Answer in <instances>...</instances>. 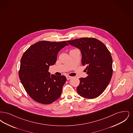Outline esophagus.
<instances>
[{
    "mask_svg": "<svg viewBox=\"0 0 133 133\" xmlns=\"http://www.w3.org/2000/svg\"><path fill=\"white\" fill-rule=\"evenodd\" d=\"M66 78L67 80H69L71 78H72V77L70 76H66Z\"/></svg>",
    "mask_w": 133,
    "mask_h": 133,
    "instance_id": "obj_1",
    "label": "esophagus"
}]
</instances>
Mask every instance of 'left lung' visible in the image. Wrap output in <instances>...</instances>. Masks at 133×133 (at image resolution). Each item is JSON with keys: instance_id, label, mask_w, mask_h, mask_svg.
Returning a JSON list of instances; mask_svg holds the SVG:
<instances>
[{"instance_id": "1", "label": "left lung", "mask_w": 133, "mask_h": 133, "mask_svg": "<svg viewBox=\"0 0 133 133\" xmlns=\"http://www.w3.org/2000/svg\"><path fill=\"white\" fill-rule=\"evenodd\" d=\"M67 42L81 51L82 64L86 66L88 76L79 79L78 93L87 99L98 97L107 87L113 74L110 52L103 43L96 38L85 37Z\"/></svg>"}]
</instances>
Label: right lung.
Here are the masks:
<instances>
[{"mask_svg":"<svg viewBox=\"0 0 133 133\" xmlns=\"http://www.w3.org/2000/svg\"><path fill=\"white\" fill-rule=\"evenodd\" d=\"M68 45L60 42L41 41L31 45L21 59L19 77L27 94L33 100L49 104L60 97L66 78L50 75L49 66L54 65L59 51Z\"/></svg>","mask_w":133,"mask_h":133,"instance_id":"add662e5","label":"right lung"}]
</instances>
